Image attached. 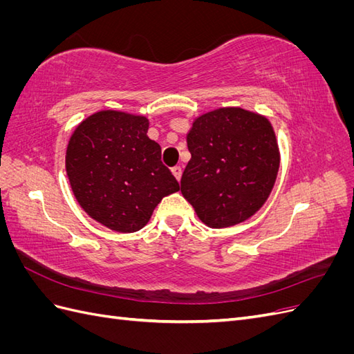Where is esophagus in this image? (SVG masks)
I'll return each mask as SVG.
<instances>
[{
  "label": "esophagus",
  "mask_w": 354,
  "mask_h": 354,
  "mask_svg": "<svg viewBox=\"0 0 354 354\" xmlns=\"http://www.w3.org/2000/svg\"><path fill=\"white\" fill-rule=\"evenodd\" d=\"M171 171H173V174H174V177H176L177 180H180V178H181V174H183V169H181V167H178V165L171 168Z\"/></svg>",
  "instance_id": "obj_1"
}]
</instances>
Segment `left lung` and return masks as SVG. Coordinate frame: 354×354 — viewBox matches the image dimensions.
<instances>
[{
	"instance_id": "8db88e82",
	"label": "left lung",
	"mask_w": 354,
	"mask_h": 354,
	"mask_svg": "<svg viewBox=\"0 0 354 354\" xmlns=\"http://www.w3.org/2000/svg\"><path fill=\"white\" fill-rule=\"evenodd\" d=\"M192 155L181 194L211 229L252 217L269 198L281 152L269 118L238 106L199 115L187 133Z\"/></svg>"
}]
</instances>
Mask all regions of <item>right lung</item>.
Wrapping results in <instances>:
<instances>
[{"label": "right lung", "instance_id": "1", "mask_svg": "<svg viewBox=\"0 0 354 354\" xmlns=\"http://www.w3.org/2000/svg\"><path fill=\"white\" fill-rule=\"evenodd\" d=\"M147 130L146 116L108 109L85 118L69 138L65 164L73 195L111 230H140L162 198L180 190Z\"/></svg>", "mask_w": 354, "mask_h": 354}]
</instances>
